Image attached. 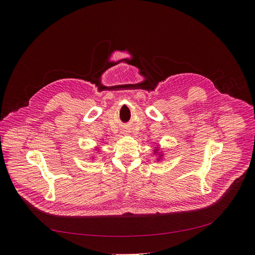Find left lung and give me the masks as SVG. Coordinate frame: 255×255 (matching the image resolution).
<instances>
[{
	"label": "left lung",
	"mask_w": 255,
	"mask_h": 255,
	"mask_svg": "<svg viewBox=\"0 0 255 255\" xmlns=\"http://www.w3.org/2000/svg\"><path fill=\"white\" fill-rule=\"evenodd\" d=\"M156 151H157V150H154V152H156Z\"/></svg>",
	"instance_id": "obj_1"
}]
</instances>
